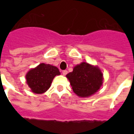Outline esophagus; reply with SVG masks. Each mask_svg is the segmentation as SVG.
Returning a JSON list of instances; mask_svg holds the SVG:
<instances>
[{"mask_svg": "<svg viewBox=\"0 0 134 134\" xmlns=\"http://www.w3.org/2000/svg\"><path fill=\"white\" fill-rule=\"evenodd\" d=\"M67 74V70H63V74L64 76H65Z\"/></svg>", "mask_w": 134, "mask_h": 134, "instance_id": "esophagus-1", "label": "esophagus"}]
</instances>
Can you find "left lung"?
I'll list each match as a JSON object with an SVG mask.
<instances>
[{
	"label": "left lung",
	"mask_w": 134,
	"mask_h": 134,
	"mask_svg": "<svg viewBox=\"0 0 134 134\" xmlns=\"http://www.w3.org/2000/svg\"><path fill=\"white\" fill-rule=\"evenodd\" d=\"M66 76L70 81L73 91L81 97H87L95 93L103 81L100 69L87 63L76 65L73 71L67 74Z\"/></svg>",
	"instance_id": "8db88e82"
}]
</instances>
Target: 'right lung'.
<instances>
[{
  "instance_id": "1",
  "label": "right lung",
  "mask_w": 134,
  "mask_h": 134,
  "mask_svg": "<svg viewBox=\"0 0 134 134\" xmlns=\"http://www.w3.org/2000/svg\"><path fill=\"white\" fill-rule=\"evenodd\" d=\"M60 74V72L56 67L42 63L28 71L26 78L27 84L32 92L42 94L50 88L53 78Z\"/></svg>"
}]
</instances>
